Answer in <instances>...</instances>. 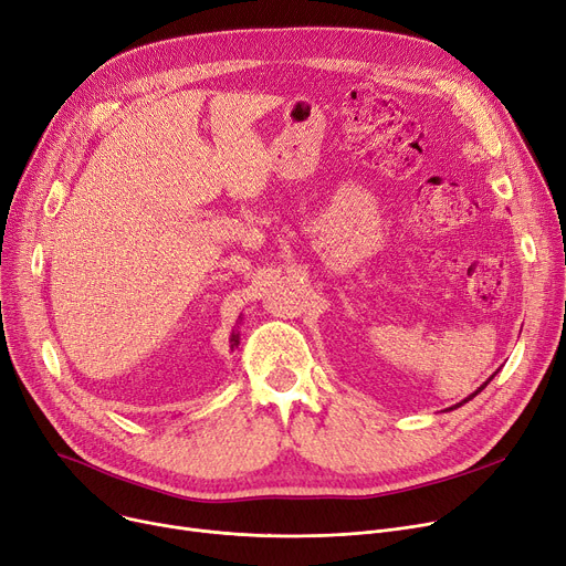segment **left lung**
<instances>
[{
	"instance_id": "left-lung-1",
	"label": "left lung",
	"mask_w": 566,
	"mask_h": 566,
	"mask_svg": "<svg viewBox=\"0 0 566 566\" xmlns=\"http://www.w3.org/2000/svg\"><path fill=\"white\" fill-rule=\"evenodd\" d=\"M489 380H491V378H489ZM489 380H486V382H489ZM486 382H484V385H482V388H480V390H484V388H486ZM480 390H478V392H480ZM478 392H474V395H478ZM474 395H470V397H468V399H465V401H470V399H472V397H474ZM465 401H463V403H465Z\"/></svg>"
}]
</instances>
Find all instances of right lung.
Here are the masks:
<instances>
[{
    "label": "right lung",
    "instance_id": "1",
    "mask_svg": "<svg viewBox=\"0 0 566 566\" xmlns=\"http://www.w3.org/2000/svg\"><path fill=\"white\" fill-rule=\"evenodd\" d=\"M231 342H233V344H238V335H233V337H231ZM231 348H233V346H231Z\"/></svg>",
    "mask_w": 566,
    "mask_h": 566
}]
</instances>
